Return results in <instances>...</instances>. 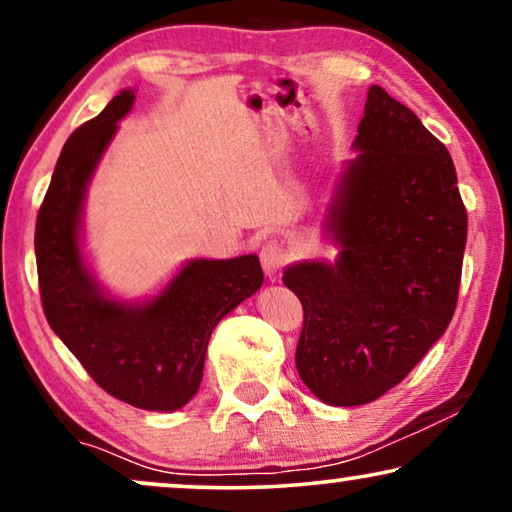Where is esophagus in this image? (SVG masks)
<instances>
[{"label":"esophagus","instance_id":"34e87169","mask_svg":"<svg viewBox=\"0 0 512 512\" xmlns=\"http://www.w3.org/2000/svg\"><path fill=\"white\" fill-rule=\"evenodd\" d=\"M286 249L282 242H268L265 247L261 249V265H263V272L268 277H275L279 270L284 268L286 263Z\"/></svg>","mask_w":512,"mask_h":512}]
</instances>
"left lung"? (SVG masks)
<instances>
[{
	"label": "left lung",
	"instance_id": "obj_1",
	"mask_svg": "<svg viewBox=\"0 0 512 512\" xmlns=\"http://www.w3.org/2000/svg\"><path fill=\"white\" fill-rule=\"evenodd\" d=\"M352 149L324 219L335 258H303L282 277L305 312L300 380L338 408L387 394L443 338L468 233L450 153L380 86Z\"/></svg>",
	"mask_w": 512,
	"mask_h": 512
}]
</instances>
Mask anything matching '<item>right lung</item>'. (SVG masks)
<instances>
[{
	"label": "right lung",
	"instance_id": "obj_1",
	"mask_svg": "<svg viewBox=\"0 0 512 512\" xmlns=\"http://www.w3.org/2000/svg\"><path fill=\"white\" fill-rule=\"evenodd\" d=\"M132 104L135 88L121 90L62 146L37 216L34 254L48 324L88 375L118 401L174 412L198 394L216 324L261 289L263 270L256 254L188 258L153 296L135 300L114 296L97 279L83 207Z\"/></svg>",
	"mask_w": 512,
	"mask_h": 512
}]
</instances>
